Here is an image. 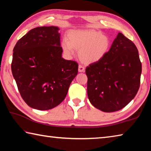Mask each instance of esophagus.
Wrapping results in <instances>:
<instances>
[{
	"mask_svg": "<svg viewBox=\"0 0 151 151\" xmlns=\"http://www.w3.org/2000/svg\"><path fill=\"white\" fill-rule=\"evenodd\" d=\"M85 71V68L84 67L83 65H79L78 66V72L80 73H84Z\"/></svg>",
	"mask_w": 151,
	"mask_h": 151,
	"instance_id": "obj_1",
	"label": "esophagus"
}]
</instances>
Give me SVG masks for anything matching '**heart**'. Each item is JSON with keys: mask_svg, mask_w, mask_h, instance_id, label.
Segmentation results:
<instances>
[{"mask_svg": "<svg viewBox=\"0 0 151 151\" xmlns=\"http://www.w3.org/2000/svg\"><path fill=\"white\" fill-rule=\"evenodd\" d=\"M68 40L64 39L62 41L64 52L68 55H72L75 49L79 50V58L85 63L100 60L111 47L109 38L96 30H72L68 32Z\"/></svg>", "mask_w": 151, "mask_h": 151, "instance_id": "1", "label": "heart"}]
</instances>
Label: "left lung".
<instances>
[{"instance_id": "1", "label": "left lung", "mask_w": 151, "mask_h": 151, "mask_svg": "<svg viewBox=\"0 0 151 151\" xmlns=\"http://www.w3.org/2000/svg\"><path fill=\"white\" fill-rule=\"evenodd\" d=\"M141 73L137 47L119 32L104 57L86 68L91 103L106 112L124 108L139 91Z\"/></svg>"}]
</instances>
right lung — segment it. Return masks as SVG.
<instances>
[{"label":"right lung","mask_w":151,"mask_h":151,"mask_svg":"<svg viewBox=\"0 0 151 151\" xmlns=\"http://www.w3.org/2000/svg\"><path fill=\"white\" fill-rule=\"evenodd\" d=\"M56 27L35 28L14 46L11 70L20 96L31 108L46 111L64 101L78 73L76 61L62 58Z\"/></svg>","instance_id":"add662e5"}]
</instances>
